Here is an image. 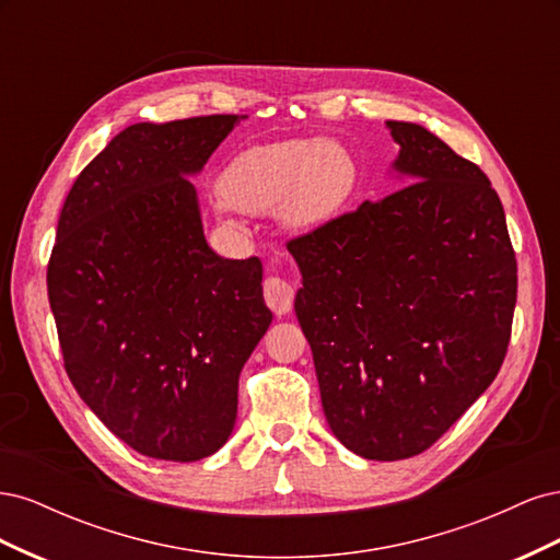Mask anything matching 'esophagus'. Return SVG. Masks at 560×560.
Returning a JSON list of instances; mask_svg holds the SVG:
<instances>
[{
  "label": "esophagus",
  "instance_id": "obj_1",
  "mask_svg": "<svg viewBox=\"0 0 560 560\" xmlns=\"http://www.w3.org/2000/svg\"><path fill=\"white\" fill-rule=\"evenodd\" d=\"M264 299L276 315H287L294 308V287L282 278H268L264 282Z\"/></svg>",
  "mask_w": 560,
  "mask_h": 560
}]
</instances>
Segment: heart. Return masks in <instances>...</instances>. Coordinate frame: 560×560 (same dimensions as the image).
Returning a JSON list of instances; mask_svg holds the SVG:
<instances>
[{"mask_svg":"<svg viewBox=\"0 0 560 560\" xmlns=\"http://www.w3.org/2000/svg\"><path fill=\"white\" fill-rule=\"evenodd\" d=\"M352 186V156L341 144L315 138L247 147L219 177V194L231 208L247 214L278 208L280 222L296 231L327 224Z\"/></svg>","mask_w":560,"mask_h":560,"instance_id":"heart-1","label":"heart"}]
</instances>
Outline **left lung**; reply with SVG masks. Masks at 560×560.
I'll use <instances>...</instances> for the list:
<instances>
[{
  "label": "left lung",
  "mask_w": 560,
  "mask_h": 560,
  "mask_svg": "<svg viewBox=\"0 0 560 560\" xmlns=\"http://www.w3.org/2000/svg\"><path fill=\"white\" fill-rule=\"evenodd\" d=\"M385 128L401 189L287 245L322 409L366 460L422 453L486 393L516 306V257L481 167L418 124Z\"/></svg>",
  "instance_id": "left-lung-1"
}]
</instances>
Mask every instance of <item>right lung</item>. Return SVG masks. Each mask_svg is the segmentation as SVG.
I'll return each instance as SVG.
<instances>
[{
  "label": "right lung",
  "mask_w": 560,
  "mask_h": 560,
  "mask_svg": "<svg viewBox=\"0 0 560 560\" xmlns=\"http://www.w3.org/2000/svg\"><path fill=\"white\" fill-rule=\"evenodd\" d=\"M243 118L128 126L58 219L46 282L67 376L109 432L156 460L226 444L238 376L273 319L261 261L208 245L189 182Z\"/></svg>",
  "instance_id": "obj_1"
}]
</instances>
